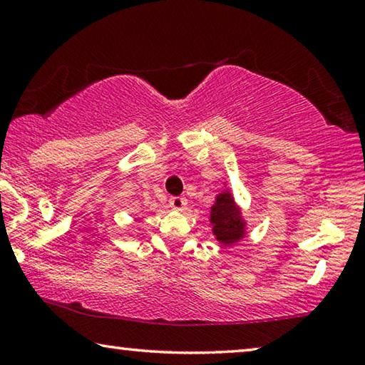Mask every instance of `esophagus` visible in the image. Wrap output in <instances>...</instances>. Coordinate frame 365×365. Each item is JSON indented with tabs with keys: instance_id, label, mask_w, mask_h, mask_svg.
I'll list each match as a JSON object with an SVG mask.
<instances>
[{
	"instance_id": "1",
	"label": "esophagus",
	"mask_w": 365,
	"mask_h": 365,
	"mask_svg": "<svg viewBox=\"0 0 365 365\" xmlns=\"http://www.w3.org/2000/svg\"><path fill=\"white\" fill-rule=\"evenodd\" d=\"M169 205H170V207L172 209H175V211H183L185 207H187V200H185V197H180V196H174V197H170L169 200Z\"/></svg>"
}]
</instances>
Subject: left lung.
Returning <instances> with one entry per match:
<instances>
[{
	"mask_svg": "<svg viewBox=\"0 0 365 365\" xmlns=\"http://www.w3.org/2000/svg\"><path fill=\"white\" fill-rule=\"evenodd\" d=\"M209 222L212 225L214 238L222 246H232L248 235V224L242 214V207L235 201L230 188L224 185L220 193L215 196V202L211 206Z\"/></svg>",
	"mask_w": 365,
	"mask_h": 365,
	"instance_id": "obj_1",
	"label": "left lung"
}]
</instances>
